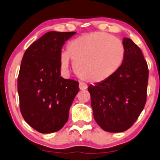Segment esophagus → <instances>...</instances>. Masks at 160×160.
I'll return each mask as SVG.
<instances>
[{
	"instance_id": "1",
	"label": "esophagus",
	"mask_w": 160,
	"mask_h": 160,
	"mask_svg": "<svg viewBox=\"0 0 160 160\" xmlns=\"http://www.w3.org/2000/svg\"><path fill=\"white\" fill-rule=\"evenodd\" d=\"M79 88L80 90H85L87 88V85L83 82H80L79 83Z\"/></svg>"
}]
</instances>
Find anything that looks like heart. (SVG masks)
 Here are the masks:
<instances>
[{"label": "heart", "mask_w": 160, "mask_h": 160, "mask_svg": "<svg viewBox=\"0 0 160 160\" xmlns=\"http://www.w3.org/2000/svg\"><path fill=\"white\" fill-rule=\"evenodd\" d=\"M126 55L125 46L120 39L104 32H95L74 39L67 51L60 56L61 66L67 70L70 59L75 70L82 79L91 83H102L120 69Z\"/></svg>", "instance_id": "heart-1"}]
</instances>
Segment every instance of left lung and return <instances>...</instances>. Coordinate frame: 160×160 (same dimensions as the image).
I'll list each match as a JSON object with an SVG mask.
<instances>
[{
  "mask_svg": "<svg viewBox=\"0 0 160 160\" xmlns=\"http://www.w3.org/2000/svg\"><path fill=\"white\" fill-rule=\"evenodd\" d=\"M126 55L120 69L102 83L89 85L94 120L104 130L120 133L128 130L147 101L149 70L141 49L123 38Z\"/></svg>",
  "mask_w": 160,
  "mask_h": 160,
  "instance_id": "8db88e82",
  "label": "left lung"
}]
</instances>
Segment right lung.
Wrapping results in <instances>:
<instances>
[{"label": "right lung", "instance_id": "add662e5", "mask_svg": "<svg viewBox=\"0 0 160 160\" xmlns=\"http://www.w3.org/2000/svg\"><path fill=\"white\" fill-rule=\"evenodd\" d=\"M75 33L46 32L29 46L22 59L18 79L20 112L39 133L63 128L79 91L78 82L60 76L62 47Z\"/></svg>", "mask_w": 160, "mask_h": 160}]
</instances>
